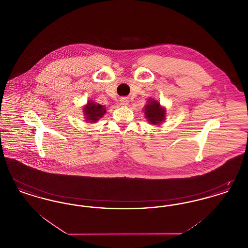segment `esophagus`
Returning a JSON list of instances; mask_svg holds the SVG:
<instances>
[{
	"instance_id": "obj_1",
	"label": "esophagus",
	"mask_w": 248,
	"mask_h": 248,
	"mask_svg": "<svg viewBox=\"0 0 248 248\" xmlns=\"http://www.w3.org/2000/svg\"><path fill=\"white\" fill-rule=\"evenodd\" d=\"M128 99L126 98V97H122V98H120V104L122 105V106H126V105H128Z\"/></svg>"
}]
</instances>
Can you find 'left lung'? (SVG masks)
I'll use <instances>...</instances> for the list:
<instances>
[{"mask_svg":"<svg viewBox=\"0 0 248 248\" xmlns=\"http://www.w3.org/2000/svg\"><path fill=\"white\" fill-rule=\"evenodd\" d=\"M165 108L161 107L160 103L155 99H149L148 104L145 106V117L152 124H160L165 119Z\"/></svg>","mask_w":248,"mask_h":248,"instance_id":"1","label":"left lung"}]
</instances>
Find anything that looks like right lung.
<instances>
[{"mask_svg": "<svg viewBox=\"0 0 248 248\" xmlns=\"http://www.w3.org/2000/svg\"><path fill=\"white\" fill-rule=\"evenodd\" d=\"M83 112L86 121L90 123H95L104 115V113H106V109L102 105L96 104L89 100L87 102V105L83 108Z\"/></svg>", "mask_w": 248, "mask_h": 248, "instance_id": "right-lung-1", "label": "right lung"}]
</instances>
